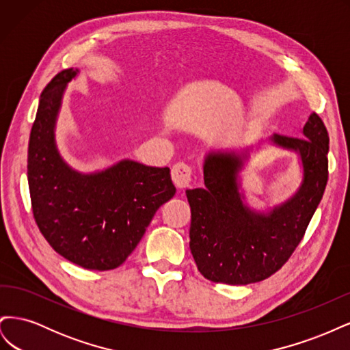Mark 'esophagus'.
Returning <instances> with one entry per match:
<instances>
[{
    "label": "esophagus",
    "instance_id": "34e87169",
    "mask_svg": "<svg viewBox=\"0 0 350 350\" xmlns=\"http://www.w3.org/2000/svg\"><path fill=\"white\" fill-rule=\"evenodd\" d=\"M172 181L178 188H187L189 184H191L193 179V171L191 166H188L184 162H178L172 166Z\"/></svg>",
    "mask_w": 350,
    "mask_h": 350
}]
</instances>
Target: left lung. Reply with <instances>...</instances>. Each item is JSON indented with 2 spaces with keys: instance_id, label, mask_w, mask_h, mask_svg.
Instances as JSON below:
<instances>
[{
  "instance_id": "obj_1",
  "label": "left lung",
  "mask_w": 350,
  "mask_h": 350,
  "mask_svg": "<svg viewBox=\"0 0 350 350\" xmlns=\"http://www.w3.org/2000/svg\"><path fill=\"white\" fill-rule=\"evenodd\" d=\"M267 142L298 153L302 181L292 197L270 210L245 204L239 172L252 147L211 150L203 163L204 188L187 189L191 207L189 250L211 282L248 284L267 279L289 260L323 198L328 178V133L315 112L301 137L273 134Z\"/></svg>"
}]
</instances>
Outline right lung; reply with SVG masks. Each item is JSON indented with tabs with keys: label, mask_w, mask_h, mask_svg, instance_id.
Returning a JSON list of instances; mask_svg holds the SVG:
<instances>
[{
	"label": "right lung",
	"mask_w": 350,
	"mask_h": 350,
	"mask_svg": "<svg viewBox=\"0 0 350 350\" xmlns=\"http://www.w3.org/2000/svg\"><path fill=\"white\" fill-rule=\"evenodd\" d=\"M77 74L79 68L58 72L40 94L27 152L31 208L59 256L89 270H112L134 251L176 188L169 167L122 159L84 174L64 161L55 126L67 84Z\"/></svg>",
	"instance_id": "1"
}]
</instances>
